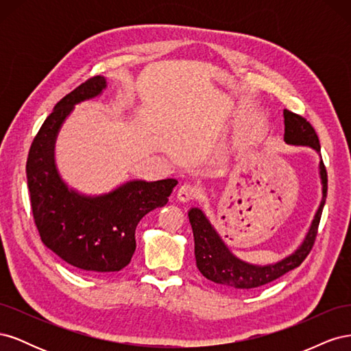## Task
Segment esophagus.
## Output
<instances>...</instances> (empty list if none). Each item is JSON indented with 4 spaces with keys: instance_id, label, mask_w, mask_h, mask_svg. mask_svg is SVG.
Listing matches in <instances>:
<instances>
[{
    "instance_id": "34e87169",
    "label": "esophagus",
    "mask_w": 351,
    "mask_h": 351,
    "mask_svg": "<svg viewBox=\"0 0 351 351\" xmlns=\"http://www.w3.org/2000/svg\"><path fill=\"white\" fill-rule=\"evenodd\" d=\"M197 196H199V189L193 184H183L177 190V199L180 202H183V204L190 200H195Z\"/></svg>"
}]
</instances>
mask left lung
<instances>
[{"mask_svg":"<svg viewBox=\"0 0 351 351\" xmlns=\"http://www.w3.org/2000/svg\"><path fill=\"white\" fill-rule=\"evenodd\" d=\"M284 141L289 145H299V146H309L316 152H321V145L317 134L312 124L307 121L304 117L294 114L289 110H284ZM319 174L322 180V200L321 205L316 210V215L312 221L309 232L306 234V239L290 256L285 259L265 265H252L243 262L232 254L226 243L221 240L218 232L210 226V222L206 219L199 208H192L189 210V219L192 224L193 237H195V256H196V267L209 281H214L221 285L234 287V289L250 290L256 287L268 284L274 280L282 277L284 274L300 267L302 262L306 259L307 254L311 253L316 234L317 227L322 215V209L326 199L328 190V176L324 165V161L319 162Z\"/></svg>","mask_w":351,"mask_h":351,"instance_id":"1","label":"left lung"}]
</instances>
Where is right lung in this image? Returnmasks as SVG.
<instances>
[{
  "mask_svg": "<svg viewBox=\"0 0 351 351\" xmlns=\"http://www.w3.org/2000/svg\"><path fill=\"white\" fill-rule=\"evenodd\" d=\"M107 88L95 76L66 95L42 124L32 142L26 174L30 206L40 240L56 254L88 274L117 272L130 263L139 221L167 205L176 178L133 180L101 196H84L62 182L54 161L60 127L76 104L92 99Z\"/></svg>",
  "mask_w": 351,
  "mask_h": 351,
  "instance_id": "obj_1",
  "label": "right lung"
}]
</instances>
